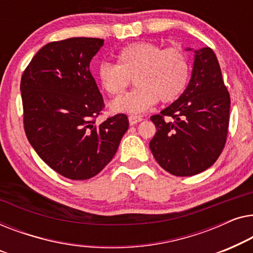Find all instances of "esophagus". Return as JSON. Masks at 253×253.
Listing matches in <instances>:
<instances>
[{"mask_svg": "<svg viewBox=\"0 0 253 253\" xmlns=\"http://www.w3.org/2000/svg\"><path fill=\"white\" fill-rule=\"evenodd\" d=\"M128 120H129V124L130 125H135V124H137V123H140V122H142V117H140V116H129L128 117Z\"/></svg>", "mask_w": 253, "mask_h": 253, "instance_id": "34e87169", "label": "esophagus"}]
</instances>
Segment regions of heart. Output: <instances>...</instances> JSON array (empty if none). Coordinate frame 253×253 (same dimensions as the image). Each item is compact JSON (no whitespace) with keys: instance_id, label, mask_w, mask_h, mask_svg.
<instances>
[{"instance_id":"b5f03b06","label":"heart","mask_w":253,"mask_h":253,"mask_svg":"<svg viewBox=\"0 0 253 253\" xmlns=\"http://www.w3.org/2000/svg\"><path fill=\"white\" fill-rule=\"evenodd\" d=\"M117 62L99 64L97 79L103 89L115 97L122 95L133 77L136 88L116 99L113 111L140 113L158 99L170 103L180 97L189 81V58L176 47L164 49L152 42H135L117 54Z\"/></svg>"}]
</instances>
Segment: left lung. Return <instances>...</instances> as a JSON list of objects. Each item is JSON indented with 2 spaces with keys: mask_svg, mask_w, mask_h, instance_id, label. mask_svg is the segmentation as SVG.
<instances>
[{
  "mask_svg": "<svg viewBox=\"0 0 253 253\" xmlns=\"http://www.w3.org/2000/svg\"><path fill=\"white\" fill-rule=\"evenodd\" d=\"M191 79L183 94L150 117L157 133L150 150L166 172L193 176L216 162L229 126V91L211 48L195 51Z\"/></svg>",
  "mask_w": 253,
  "mask_h": 253,
  "instance_id": "1",
  "label": "left lung"
}]
</instances>
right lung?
<instances>
[{
  "label": "right lung",
  "instance_id": "add662e5",
  "mask_svg": "<svg viewBox=\"0 0 253 253\" xmlns=\"http://www.w3.org/2000/svg\"><path fill=\"white\" fill-rule=\"evenodd\" d=\"M103 44L97 38L49 42L21 76L27 140L50 169L71 180H87L101 172L129 124L124 113L96 123L105 104L89 64Z\"/></svg>",
  "mask_w": 253,
  "mask_h": 253
}]
</instances>
